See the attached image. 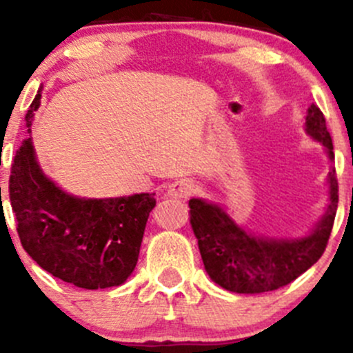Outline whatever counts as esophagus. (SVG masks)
<instances>
[{
	"label": "esophagus",
	"mask_w": 353,
	"mask_h": 353,
	"mask_svg": "<svg viewBox=\"0 0 353 353\" xmlns=\"http://www.w3.org/2000/svg\"><path fill=\"white\" fill-rule=\"evenodd\" d=\"M196 190V184L191 179H179L176 183H172L167 190V194L170 198H188L194 193Z\"/></svg>",
	"instance_id": "obj_1"
}]
</instances>
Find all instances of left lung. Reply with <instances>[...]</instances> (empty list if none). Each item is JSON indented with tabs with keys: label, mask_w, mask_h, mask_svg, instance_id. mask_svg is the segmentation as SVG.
<instances>
[{
	"label": "left lung",
	"mask_w": 353,
	"mask_h": 353,
	"mask_svg": "<svg viewBox=\"0 0 353 353\" xmlns=\"http://www.w3.org/2000/svg\"><path fill=\"white\" fill-rule=\"evenodd\" d=\"M305 130L321 141L331 160L333 141L321 109L312 104L305 116ZM330 205L307 237L294 241L261 239L248 234L219 206L190 199L191 227L198 239L203 265L210 279L236 294H265L294 282L323 256L338 208L336 170L328 174Z\"/></svg>",
	"instance_id": "obj_1"
}]
</instances>
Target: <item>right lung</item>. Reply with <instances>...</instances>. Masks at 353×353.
I'll return each instance as SVG.
<instances>
[{
  "label": "right lung",
  "mask_w": 353,
  "mask_h": 353,
  "mask_svg": "<svg viewBox=\"0 0 353 353\" xmlns=\"http://www.w3.org/2000/svg\"><path fill=\"white\" fill-rule=\"evenodd\" d=\"M39 101L41 90L25 116L28 131ZM8 193L28 256L56 279L88 290L126 282L157 203L155 193L108 199L66 194L42 174L30 138L13 159Z\"/></svg>",
  "instance_id": "obj_1"
}]
</instances>
